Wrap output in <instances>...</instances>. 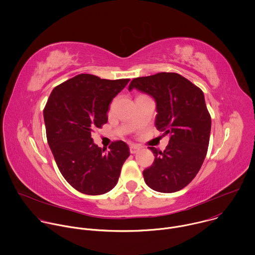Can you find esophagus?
I'll return each mask as SVG.
<instances>
[{"label":"esophagus","mask_w":255,"mask_h":255,"mask_svg":"<svg viewBox=\"0 0 255 255\" xmlns=\"http://www.w3.org/2000/svg\"><path fill=\"white\" fill-rule=\"evenodd\" d=\"M140 151V147L138 146H135V145H132L130 146V153H137Z\"/></svg>","instance_id":"34e87169"}]
</instances>
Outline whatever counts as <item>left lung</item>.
I'll list each match as a JSON object with an SVG mask.
<instances>
[{"label":"left lung","mask_w":255,"mask_h":255,"mask_svg":"<svg viewBox=\"0 0 255 255\" xmlns=\"http://www.w3.org/2000/svg\"><path fill=\"white\" fill-rule=\"evenodd\" d=\"M133 89L153 97L155 127L169 135L163 152L150 147L154 160L143 171L145 182L157 192H176L193 180L208 151L211 116L203 92L181 75L165 72L132 80L128 90Z\"/></svg>","instance_id":"obj_1"}]
</instances>
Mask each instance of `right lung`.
Returning <instances> with one entry per match:
<instances>
[{"label":"right lung","instance_id":"right-lung-1","mask_svg":"<svg viewBox=\"0 0 255 255\" xmlns=\"http://www.w3.org/2000/svg\"><path fill=\"white\" fill-rule=\"evenodd\" d=\"M130 80H105L80 74L54 88L43 110L46 137L57 166L76 190L101 195L117 183L130 155L123 141H114L104 153L92 132L108 120L112 100Z\"/></svg>","mask_w":255,"mask_h":255}]
</instances>
